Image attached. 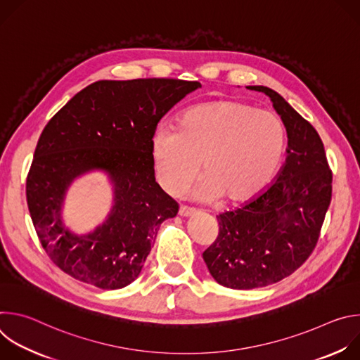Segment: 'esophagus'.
Listing matches in <instances>:
<instances>
[{
  "instance_id": "34e87169",
  "label": "esophagus",
  "mask_w": 360,
  "mask_h": 360,
  "mask_svg": "<svg viewBox=\"0 0 360 360\" xmlns=\"http://www.w3.org/2000/svg\"><path fill=\"white\" fill-rule=\"evenodd\" d=\"M181 217H191L195 214V210L193 208H189L186 207V205H181L179 207V212H178Z\"/></svg>"
}]
</instances>
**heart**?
I'll list each match as a JSON object with an SVG mask.
<instances>
[{"mask_svg":"<svg viewBox=\"0 0 360 360\" xmlns=\"http://www.w3.org/2000/svg\"><path fill=\"white\" fill-rule=\"evenodd\" d=\"M286 146L279 118L240 101L224 99L186 110L176 129L157 128L150 139V158L160 185L181 193L205 174L195 195L202 200L222 196L243 203L258 195L276 174Z\"/></svg>","mask_w":360,"mask_h":360,"instance_id":"obj_1","label":"heart"}]
</instances>
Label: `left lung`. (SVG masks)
Instances as JSON below:
<instances>
[{
  "mask_svg": "<svg viewBox=\"0 0 360 360\" xmlns=\"http://www.w3.org/2000/svg\"><path fill=\"white\" fill-rule=\"evenodd\" d=\"M266 94L286 128L288 157L275 181L242 207L219 214V233L202 253L231 289L262 288L300 268L314 252L332 199V171L316 129L274 89Z\"/></svg>",
  "mask_w": 360,
  "mask_h": 360,
  "instance_id": "obj_1",
  "label": "left lung"
}]
</instances>
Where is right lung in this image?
<instances>
[{"label":"right lung","instance_id":"1","mask_svg":"<svg viewBox=\"0 0 360 360\" xmlns=\"http://www.w3.org/2000/svg\"><path fill=\"white\" fill-rule=\"evenodd\" d=\"M198 81L141 78L96 81L45 125L27 176V203L38 239L63 272L101 289L138 278L161 224L179 205L157 182L150 139L161 118ZM102 169L115 184V207L94 233L79 237L62 224L70 182Z\"/></svg>","mask_w":360,"mask_h":360}]
</instances>
